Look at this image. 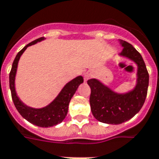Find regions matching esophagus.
Returning a JSON list of instances; mask_svg holds the SVG:
<instances>
[{
	"label": "esophagus",
	"instance_id": "esophagus-1",
	"mask_svg": "<svg viewBox=\"0 0 159 159\" xmlns=\"http://www.w3.org/2000/svg\"><path fill=\"white\" fill-rule=\"evenodd\" d=\"M91 77H92V74H91L90 72H86L84 75V80L85 81L88 80L91 78Z\"/></svg>",
	"mask_w": 159,
	"mask_h": 159
}]
</instances>
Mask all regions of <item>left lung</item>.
<instances>
[{"label":"left lung","instance_id":"obj_1","mask_svg":"<svg viewBox=\"0 0 159 159\" xmlns=\"http://www.w3.org/2000/svg\"><path fill=\"white\" fill-rule=\"evenodd\" d=\"M123 49L120 56L130 58L138 64L137 84L132 91L118 94L96 79L87 81L91 93L89 104L96 120L107 124H120L130 120L143 107L148 88L149 75L143 57L132 44L119 40Z\"/></svg>","mask_w":159,"mask_h":159}]
</instances>
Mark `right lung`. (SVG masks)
Listing matches in <instances>:
<instances>
[{"label": "right lung", "mask_w": 159, "mask_h": 159, "mask_svg": "<svg viewBox=\"0 0 159 159\" xmlns=\"http://www.w3.org/2000/svg\"><path fill=\"white\" fill-rule=\"evenodd\" d=\"M42 40H44V38H39L36 39L32 43L26 45L16 54V58L13 61L12 67H11L10 75H9V84H10L13 103L21 116L33 125L40 126V127H49V126H56L57 124H59L64 120L68 113L70 100L73 97V95H75L79 85L84 82V79L82 76H78L70 81L69 83H67L65 86L62 89L60 93L58 94V96L53 100V101H52L48 106L43 108L35 109V108L27 107L24 103H22L18 96L16 95V89H15V77H16L18 61L21 55L25 50L27 49L28 46L33 45Z\"/></svg>", "instance_id": "right-lung-1"}]
</instances>
